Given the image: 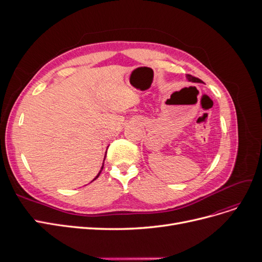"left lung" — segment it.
Wrapping results in <instances>:
<instances>
[{
	"instance_id": "left-lung-1",
	"label": "left lung",
	"mask_w": 262,
	"mask_h": 262,
	"mask_svg": "<svg viewBox=\"0 0 262 262\" xmlns=\"http://www.w3.org/2000/svg\"><path fill=\"white\" fill-rule=\"evenodd\" d=\"M187 78H188V81H192V82H198V83H202V81L201 80H199V78H196V77H194V76H192V75H187Z\"/></svg>"
}]
</instances>
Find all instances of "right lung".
<instances>
[{"instance_id":"obj_1","label":"right lung","mask_w":262,"mask_h":262,"mask_svg":"<svg viewBox=\"0 0 262 262\" xmlns=\"http://www.w3.org/2000/svg\"><path fill=\"white\" fill-rule=\"evenodd\" d=\"M105 158H106V155H105ZM104 161H105V160H104ZM102 168H104V163H102V166H101V169H100V171H99V172H98V175H97V176H96V177H95V178H94V179H93V180H95V179H97V178H98V176H99V175H100V172H101V170H102Z\"/></svg>"}]
</instances>
